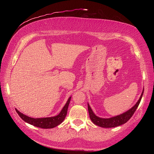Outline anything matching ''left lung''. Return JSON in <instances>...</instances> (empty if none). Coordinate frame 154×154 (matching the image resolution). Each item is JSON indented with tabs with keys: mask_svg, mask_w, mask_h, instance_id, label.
Masks as SVG:
<instances>
[{
	"mask_svg": "<svg viewBox=\"0 0 154 154\" xmlns=\"http://www.w3.org/2000/svg\"><path fill=\"white\" fill-rule=\"evenodd\" d=\"M144 91V88H143L142 92L139 100L137 102V103L134 106L125 112L123 113L122 114H120L114 117H112L110 118H101L98 116H97L94 112L92 111L91 107H90L89 104L88 103V114H89L90 119L92 120V122L95 124L96 125H98L101 127L103 128H112V127H116L119 125H122L126 123L127 121L130 119L134 112H135L136 109L138 107L141 101L142 95Z\"/></svg>",
	"mask_w": 154,
	"mask_h": 154,
	"instance_id": "1",
	"label": "left lung"
}]
</instances>
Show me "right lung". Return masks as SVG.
Wrapping results in <instances>:
<instances>
[{
    "instance_id": "right-lung-1",
    "label": "right lung",
    "mask_w": 154,
    "mask_h": 154,
    "mask_svg": "<svg viewBox=\"0 0 154 154\" xmlns=\"http://www.w3.org/2000/svg\"><path fill=\"white\" fill-rule=\"evenodd\" d=\"M70 99L71 97H70L68 99L66 105L63 106L59 114L57 116L54 117L35 119L23 114L22 113L19 112L17 109H15V110L19 114V116L20 117V118L23 120L25 121L26 122L29 124L42 128H52L60 125L63 122L65 118H66Z\"/></svg>"
}]
</instances>
